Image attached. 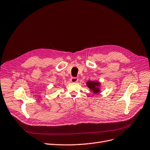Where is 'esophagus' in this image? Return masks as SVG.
Instances as JSON below:
<instances>
[{
	"label": "esophagus",
	"mask_w": 150,
	"mask_h": 150,
	"mask_svg": "<svg viewBox=\"0 0 150 150\" xmlns=\"http://www.w3.org/2000/svg\"><path fill=\"white\" fill-rule=\"evenodd\" d=\"M70 81L73 83H77L78 81H79V79H78L76 77H71L70 79Z\"/></svg>",
	"instance_id": "34e87169"
}]
</instances>
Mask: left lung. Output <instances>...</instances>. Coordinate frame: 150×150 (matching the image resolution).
Instances as JSON below:
<instances>
[{
    "mask_svg": "<svg viewBox=\"0 0 150 150\" xmlns=\"http://www.w3.org/2000/svg\"><path fill=\"white\" fill-rule=\"evenodd\" d=\"M87 86L89 87L91 90H93L94 91V93H97L99 92V89L97 88L99 85V83L98 82H95V81H88L87 82Z\"/></svg>",
    "mask_w": 150,
    "mask_h": 150,
    "instance_id": "left-lung-1",
    "label": "left lung"
}]
</instances>
